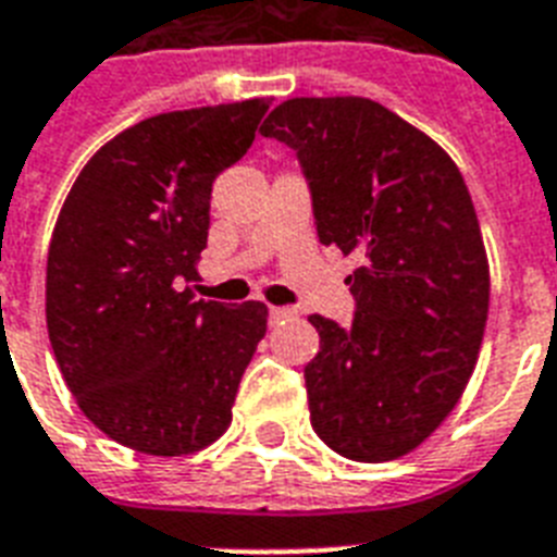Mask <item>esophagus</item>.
I'll list each match as a JSON object with an SVG mask.
<instances>
[{
	"label": "esophagus",
	"instance_id": "34e87169",
	"mask_svg": "<svg viewBox=\"0 0 557 557\" xmlns=\"http://www.w3.org/2000/svg\"><path fill=\"white\" fill-rule=\"evenodd\" d=\"M292 314V309H283V306H269V318L271 320H283Z\"/></svg>",
	"mask_w": 557,
	"mask_h": 557
}]
</instances>
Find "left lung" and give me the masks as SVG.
<instances>
[{
    "instance_id": "8db88e82",
    "label": "left lung",
    "mask_w": 557,
    "mask_h": 557,
    "mask_svg": "<svg viewBox=\"0 0 557 557\" xmlns=\"http://www.w3.org/2000/svg\"><path fill=\"white\" fill-rule=\"evenodd\" d=\"M294 148L323 246L360 257L351 325L311 314V429L360 463L426 441L472 377L490 311V263L449 153L363 97L288 99L260 128Z\"/></svg>"
}]
</instances>
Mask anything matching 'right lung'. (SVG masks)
Segmentation results:
<instances>
[{"label": "right lung", "mask_w": 557, "mask_h": 557, "mask_svg": "<svg viewBox=\"0 0 557 557\" xmlns=\"http://www.w3.org/2000/svg\"><path fill=\"white\" fill-rule=\"evenodd\" d=\"M265 99L171 111L99 148L48 248L45 318L85 418L128 449L176 458L232 423L269 309L194 300L211 185L243 160Z\"/></svg>", "instance_id": "right-lung-1"}]
</instances>
